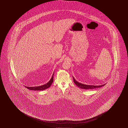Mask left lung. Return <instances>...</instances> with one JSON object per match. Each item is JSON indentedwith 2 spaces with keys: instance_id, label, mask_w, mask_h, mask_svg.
<instances>
[{
  "instance_id": "obj_1",
  "label": "left lung",
  "mask_w": 128,
  "mask_h": 128,
  "mask_svg": "<svg viewBox=\"0 0 128 128\" xmlns=\"http://www.w3.org/2000/svg\"><path fill=\"white\" fill-rule=\"evenodd\" d=\"M73 79H74V81L75 84L79 87L80 88L82 89H92L96 88H99L100 87H102L103 86H104L105 84L102 85H99V86H94V85H86V84H82L81 83H79V82H78L77 81L75 80L74 78L73 77Z\"/></svg>"
}]
</instances>
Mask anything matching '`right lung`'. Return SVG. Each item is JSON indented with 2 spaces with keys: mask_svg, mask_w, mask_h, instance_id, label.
Listing matches in <instances>:
<instances>
[{
  "mask_svg": "<svg viewBox=\"0 0 128 128\" xmlns=\"http://www.w3.org/2000/svg\"><path fill=\"white\" fill-rule=\"evenodd\" d=\"M54 74H53V75L52 76L50 80L48 82H47V84H45L43 85L40 86H32V87H28V86H26L27 88L30 90H37V91H42V90H44L50 87V86H51V84L53 83V76Z\"/></svg>",
  "mask_w": 128,
  "mask_h": 128,
  "instance_id": "right-lung-1",
  "label": "right lung"
}]
</instances>
